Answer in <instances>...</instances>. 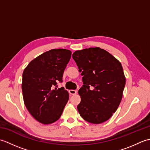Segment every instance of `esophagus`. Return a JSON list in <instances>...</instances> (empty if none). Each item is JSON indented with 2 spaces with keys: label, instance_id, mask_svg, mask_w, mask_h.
<instances>
[{
  "label": "esophagus",
  "instance_id": "esophagus-1",
  "mask_svg": "<svg viewBox=\"0 0 150 150\" xmlns=\"http://www.w3.org/2000/svg\"><path fill=\"white\" fill-rule=\"evenodd\" d=\"M69 93L70 95H75L76 93H77V91L73 90H70L69 91Z\"/></svg>",
  "mask_w": 150,
  "mask_h": 150
}]
</instances>
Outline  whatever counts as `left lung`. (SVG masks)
<instances>
[{
    "label": "left lung",
    "mask_w": 150,
    "mask_h": 150,
    "mask_svg": "<svg viewBox=\"0 0 150 150\" xmlns=\"http://www.w3.org/2000/svg\"><path fill=\"white\" fill-rule=\"evenodd\" d=\"M72 57L83 76V86L78 91L79 113L88 122L103 123L115 112L122 99L126 84L122 66L97 47L76 51Z\"/></svg>",
    "instance_id": "obj_1"
}]
</instances>
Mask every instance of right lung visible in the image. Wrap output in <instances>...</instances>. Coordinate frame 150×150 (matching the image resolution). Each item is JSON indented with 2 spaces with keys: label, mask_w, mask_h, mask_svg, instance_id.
<instances>
[{
  "label": "right lung",
  "mask_w": 150,
  "mask_h": 150,
  "mask_svg": "<svg viewBox=\"0 0 150 150\" xmlns=\"http://www.w3.org/2000/svg\"><path fill=\"white\" fill-rule=\"evenodd\" d=\"M71 52L53 49L29 63L22 74V90L28 110L39 122L49 124L61 116L69 99L64 88H58Z\"/></svg>",
  "instance_id": "right-lung-1"
}]
</instances>
